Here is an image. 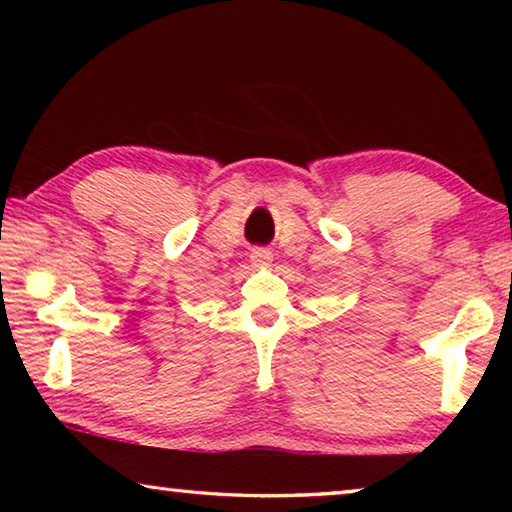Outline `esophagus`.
Returning <instances> with one entry per match:
<instances>
[{"label":"esophagus","instance_id":"1","mask_svg":"<svg viewBox=\"0 0 512 512\" xmlns=\"http://www.w3.org/2000/svg\"><path fill=\"white\" fill-rule=\"evenodd\" d=\"M250 262H253L255 268H268L273 262V253L268 248L257 246V248L250 250Z\"/></svg>","mask_w":512,"mask_h":512}]
</instances>
